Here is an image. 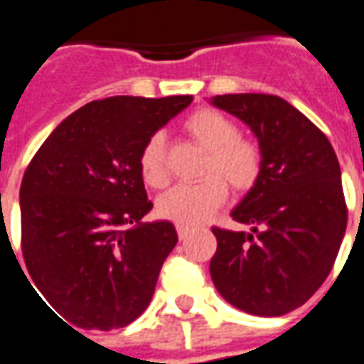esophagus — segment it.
<instances>
[{
  "label": "esophagus",
  "instance_id": "esophagus-1",
  "mask_svg": "<svg viewBox=\"0 0 364 364\" xmlns=\"http://www.w3.org/2000/svg\"><path fill=\"white\" fill-rule=\"evenodd\" d=\"M176 232H178V237H180V240H186L188 234H190V228H188V225L178 224L176 225Z\"/></svg>",
  "mask_w": 364,
  "mask_h": 364
}]
</instances>
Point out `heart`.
<instances>
[{
    "instance_id": "heart-1",
    "label": "heart",
    "mask_w": 364,
    "mask_h": 364,
    "mask_svg": "<svg viewBox=\"0 0 364 364\" xmlns=\"http://www.w3.org/2000/svg\"><path fill=\"white\" fill-rule=\"evenodd\" d=\"M184 130L208 150L204 180L168 190L160 196L156 212L182 225L202 224L224 204L228 186L247 192L262 174V149L252 139L240 136V127L215 109H198L184 120ZM139 168L150 188H164L170 180L164 134L154 132L140 150Z\"/></svg>"
}]
</instances>
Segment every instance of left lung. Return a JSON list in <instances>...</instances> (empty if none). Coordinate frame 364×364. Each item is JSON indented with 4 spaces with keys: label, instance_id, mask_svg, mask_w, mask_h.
I'll return each mask as SVG.
<instances>
[{
    "label": "left lung",
    "instance_id": "obj_1",
    "mask_svg": "<svg viewBox=\"0 0 364 364\" xmlns=\"http://www.w3.org/2000/svg\"><path fill=\"white\" fill-rule=\"evenodd\" d=\"M212 105L242 119L262 149V174L232 218L252 232L212 228L210 275L225 301L250 315L301 307L333 269L347 230L337 154L327 136L282 97L218 95Z\"/></svg>",
    "mask_w": 364,
    "mask_h": 364
}]
</instances>
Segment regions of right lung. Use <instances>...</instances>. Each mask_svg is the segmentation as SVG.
Segmentation results:
<instances>
[{"instance_id": "1", "label": "right lung", "mask_w": 364, "mask_h": 364, "mask_svg": "<svg viewBox=\"0 0 364 364\" xmlns=\"http://www.w3.org/2000/svg\"><path fill=\"white\" fill-rule=\"evenodd\" d=\"M190 102V95L89 102L53 130L25 170V265L39 299L75 327L120 329L149 307L178 234L170 222H140L152 202L139 156Z\"/></svg>"}]
</instances>
